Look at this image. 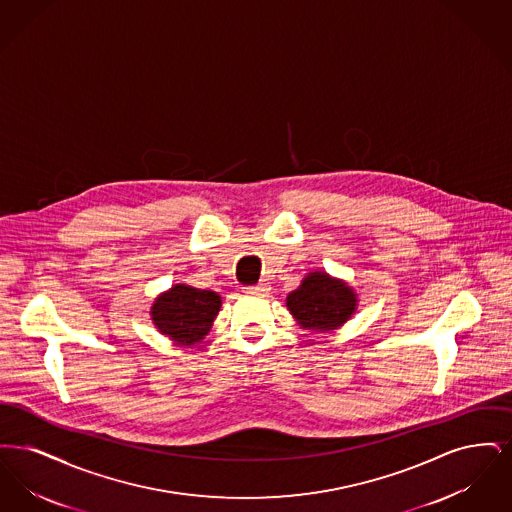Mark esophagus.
Masks as SVG:
<instances>
[{"label": "esophagus", "mask_w": 512, "mask_h": 512, "mask_svg": "<svg viewBox=\"0 0 512 512\" xmlns=\"http://www.w3.org/2000/svg\"><path fill=\"white\" fill-rule=\"evenodd\" d=\"M244 290L247 293H267L270 290V286H268L267 282H259L255 286H247Z\"/></svg>", "instance_id": "1"}]
</instances>
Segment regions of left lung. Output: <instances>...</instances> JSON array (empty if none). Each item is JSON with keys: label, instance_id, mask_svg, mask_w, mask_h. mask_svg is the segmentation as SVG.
Here are the masks:
<instances>
[{"label": "left lung", "instance_id": "8db88e82", "mask_svg": "<svg viewBox=\"0 0 512 512\" xmlns=\"http://www.w3.org/2000/svg\"><path fill=\"white\" fill-rule=\"evenodd\" d=\"M355 301L357 299L351 288L340 280L330 278L326 272L309 274L286 299L293 317L305 328L318 332L341 326L353 315Z\"/></svg>", "mask_w": 512, "mask_h": 512}]
</instances>
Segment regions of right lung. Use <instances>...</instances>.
Instances as JSON below:
<instances>
[{
	"mask_svg": "<svg viewBox=\"0 0 512 512\" xmlns=\"http://www.w3.org/2000/svg\"><path fill=\"white\" fill-rule=\"evenodd\" d=\"M219 309L217 293L178 284L155 299L151 317L161 334L182 343H194L207 334Z\"/></svg>",
	"mask_w": 512,
	"mask_h": 512,
	"instance_id": "obj_1",
	"label": "right lung"
}]
</instances>
